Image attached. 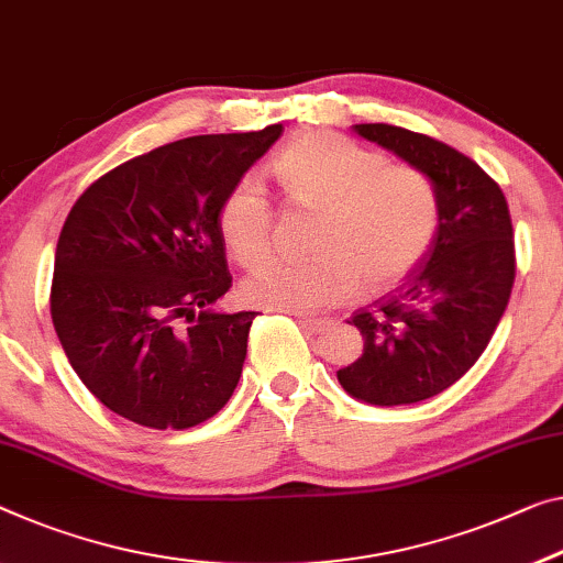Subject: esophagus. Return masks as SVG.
<instances>
[{"mask_svg": "<svg viewBox=\"0 0 563 563\" xmlns=\"http://www.w3.org/2000/svg\"><path fill=\"white\" fill-rule=\"evenodd\" d=\"M299 317V324L301 327H305V330L307 332H324L327 330V327H330L332 322H330V319H311V317H301V314H297Z\"/></svg>", "mask_w": 563, "mask_h": 563, "instance_id": "obj_1", "label": "esophagus"}]
</instances>
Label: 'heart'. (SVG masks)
Wrapping results in <instances>:
<instances>
[{"label":"heart","mask_w":563,"mask_h":563,"mask_svg":"<svg viewBox=\"0 0 563 563\" xmlns=\"http://www.w3.org/2000/svg\"><path fill=\"white\" fill-rule=\"evenodd\" d=\"M291 203L319 209L317 256L272 258L244 282L256 307L314 314L367 289L393 287L430 252L440 227V194L426 170L387 163L379 151L314 131L297 135L272 163ZM227 252L256 266L274 246V209L262 178L241 176L216 213Z\"/></svg>","instance_id":"obj_1"}]
</instances>
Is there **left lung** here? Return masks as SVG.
<instances>
[{"instance_id":"left-lung-1","label":"left lung","mask_w":563,"mask_h":563,"mask_svg":"<svg viewBox=\"0 0 563 563\" xmlns=\"http://www.w3.org/2000/svg\"><path fill=\"white\" fill-rule=\"evenodd\" d=\"M354 131L426 170L440 194L430 252L395 291L354 311L365 350L336 372L352 397L393 408L448 390L488 347L516 279L514 227L500 186L468 155L397 125Z\"/></svg>"}]
</instances>
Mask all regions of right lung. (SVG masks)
I'll list each match as a JSON object with an SVG mask.
<instances>
[{"label":"right lung","mask_w":563,"mask_h":563,"mask_svg":"<svg viewBox=\"0 0 563 563\" xmlns=\"http://www.w3.org/2000/svg\"><path fill=\"white\" fill-rule=\"evenodd\" d=\"M284 133L194 135L100 176L59 231L52 324L82 385L120 418L186 430L229 402L256 311L231 289L216 213Z\"/></svg>","instance_id":"1"}]
</instances>
